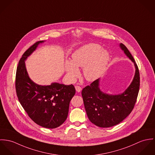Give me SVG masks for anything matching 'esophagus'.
<instances>
[{
	"label": "esophagus",
	"instance_id": "obj_1",
	"mask_svg": "<svg viewBox=\"0 0 155 155\" xmlns=\"http://www.w3.org/2000/svg\"><path fill=\"white\" fill-rule=\"evenodd\" d=\"M75 90H76V91H77V92H80L81 91V90H82V88H81V87H80V86H75Z\"/></svg>",
	"mask_w": 155,
	"mask_h": 155
}]
</instances>
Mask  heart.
Instances as JSON below:
<instances>
[{
  "label": "heart",
  "mask_w": 155,
  "mask_h": 155,
  "mask_svg": "<svg viewBox=\"0 0 155 155\" xmlns=\"http://www.w3.org/2000/svg\"><path fill=\"white\" fill-rule=\"evenodd\" d=\"M110 58L109 53L101 45L90 43L77 49L72 54V61L67 60L65 69L67 76L74 80L80 75L78 67L83 68V74L88 81L99 78L104 72Z\"/></svg>",
  "instance_id": "b5f03b06"
}]
</instances>
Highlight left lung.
<instances>
[{
    "instance_id": "8db88e82",
    "label": "left lung",
    "mask_w": 155,
    "mask_h": 155,
    "mask_svg": "<svg viewBox=\"0 0 155 155\" xmlns=\"http://www.w3.org/2000/svg\"><path fill=\"white\" fill-rule=\"evenodd\" d=\"M120 46L135 66V75L130 85L121 94H109L101 90L99 78L86 86L81 92L89 120L102 128L113 127L126 118L134 107L139 91L140 74L137 65L126 46L122 43Z\"/></svg>"
}]
</instances>
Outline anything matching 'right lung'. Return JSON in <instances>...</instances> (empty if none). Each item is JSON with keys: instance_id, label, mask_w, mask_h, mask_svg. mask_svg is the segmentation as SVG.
<instances>
[{"instance_id": "add662e5", "label": "right lung", "mask_w": 155, "mask_h": 155, "mask_svg": "<svg viewBox=\"0 0 155 155\" xmlns=\"http://www.w3.org/2000/svg\"><path fill=\"white\" fill-rule=\"evenodd\" d=\"M43 42H36L22 54L17 68L15 88L18 100L29 117L41 127L55 128L67 120L69 103L75 89L72 84L58 83L41 86L30 79L25 61Z\"/></svg>"}]
</instances>
